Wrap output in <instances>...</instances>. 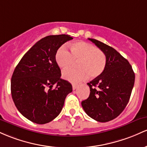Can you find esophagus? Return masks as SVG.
I'll return each mask as SVG.
<instances>
[{"label": "esophagus", "instance_id": "1", "mask_svg": "<svg viewBox=\"0 0 147 147\" xmlns=\"http://www.w3.org/2000/svg\"><path fill=\"white\" fill-rule=\"evenodd\" d=\"M78 85H77V84H72V88H73L74 90H75L78 87Z\"/></svg>", "mask_w": 147, "mask_h": 147}]
</instances>
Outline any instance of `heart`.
Instances as JSON below:
<instances>
[{"mask_svg":"<svg viewBox=\"0 0 147 147\" xmlns=\"http://www.w3.org/2000/svg\"><path fill=\"white\" fill-rule=\"evenodd\" d=\"M71 53L65 46L60 47L55 54V61L62 69L77 62L78 68L65 69L62 77L72 82L87 78H95L103 72L106 66V56L100 49L89 43L78 42L71 45Z\"/></svg>","mask_w":147,"mask_h":147,"instance_id":"obj_1","label":"heart"}]
</instances>
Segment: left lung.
Returning <instances> with one entry per match:
<instances>
[{"instance_id":"1","label":"left lung","mask_w":147,"mask_h":147,"mask_svg":"<svg viewBox=\"0 0 147 147\" xmlns=\"http://www.w3.org/2000/svg\"><path fill=\"white\" fill-rule=\"evenodd\" d=\"M105 53L106 66L99 76L87 83L90 94L81 104L88 116L107 122L123 112L134 86L135 74L128 61L113 47L88 38Z\"/></svg>"}]
</instances>
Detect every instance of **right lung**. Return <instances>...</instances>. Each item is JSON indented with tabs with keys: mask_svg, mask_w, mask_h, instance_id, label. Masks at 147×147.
I'll return each mask as SVG.
<instances>
[{
	"mask_svg": "<svg viewBox=\"0 0 147 147\" xmlns=\"http://www.w3.org/2000/svg\"><path fill=\"white\" fill-rule=\"evenodd\" d=\"M71 39L67 34L42 38L23 56L13 72V101L21 115L32 122L44 124L57 117L72 92L71 84L60 78L55 61L59 48Z\"/></svg>",
	"mask_w": 147,
	"mask_h": 147,
	"instance_id": "1",
	"label": "right lung"
}]
</instances>
